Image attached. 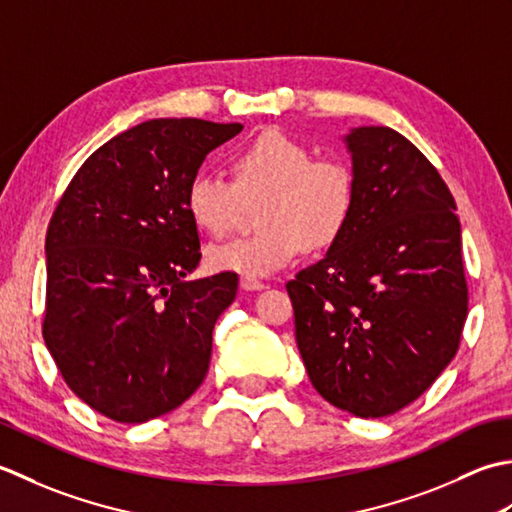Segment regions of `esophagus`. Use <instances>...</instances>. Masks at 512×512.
Segmentation results:
<instances>
[{"instance_id": "1", "label": "esophagus", "mask_w": 512, "mask_h": 512, "mask_svg": "<svg viewBox=\"0 0 512 512\" xmlns=\"http://www.w3.org/2000/svg\"><path fill=\"white\" fill-rule=\"evenodd\" d=\"M241 287L247 289V291H256V289H263L265 283H263V280H258V278L243 276V278H241Z\"/></svg>"}]
</instances>
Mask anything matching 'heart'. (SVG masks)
Segmentation results:
<instances>
[{
  "instance_id": "b5f03b06",
  "label": "heart",
  "mask_w": 512,
  "mask_h": 512,
  "mask_svg": "<svg viewBox=\"0 0 512 512\" xmlns=\"http://www.w3.org/2000/svg\"><path fill=\"white\" fill-rule=\"evenodd\" d=\"M232 181L196 172L185 190L192 223L223 236L258 203L254 236L210 245L207 267L241 276H269L311 249L331 247L356 210V172L340 156H314L311 145L280 130L249 139L229 161Z\"/></svg>"
}]
</instances>
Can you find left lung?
Wrapping results in <instances>:
<instances>
[{"label":"left lung","mask_w":512,"mask_h":512,"mask_svg":"<svg viewBox=\"0 0 512 512\" xmlns=\"http://www.w3.org/2000/svg\"><path fill=\"white\" fill-rule=\"evenodd\" d=\"M356 210L320 263L287 283L316 391L358 417L404 409L460 349L462 229L440 172L400 132L351 130Z\"/></svg>","instance_id":"left-lung-1"}]
</instances>
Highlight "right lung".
Segmentation results:
<instances>
[{
    "label": "right lung",
    "instance_id": "1",
    "mask_svg": "<svg viewBox=\"0 0 512 512\" xmlns=\"http://www.w3.org/2000/svg\"><path fill=\"white\" fill-rule=\"evenodd\" d=\"M241 123L152 119L92 152L46 234V347L90 409L141 424L201 387L218 316L236 298L223 271L185 280L201 241L185 190Z\"/></svg>",
    "mask_w": 512,
    "mask_h": 512
}]
</instances>
